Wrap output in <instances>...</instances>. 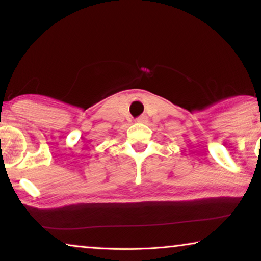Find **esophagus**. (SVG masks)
Segmentation results:
<instances>
[{"label": "esophagus", "instance_id": "34e87169", "mask_svg": "<svg viewBox=\"0 0 261 261\" xmlns=\"http://www.w3.org/2000/svg\"><path fill=\"white\" fill-rule=\"evenodd\" d=\"M146 121V116L145 115H141V116H139L138 119H137V122H139V123H144Z\"/></svg>", "mask_w": 261, "mask_h": 261}]
</instances>
